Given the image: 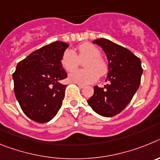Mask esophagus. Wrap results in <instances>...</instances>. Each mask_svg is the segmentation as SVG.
Listing matches in <instances>:
<instances>
[{"label": "esophagus", "mask_w": 160, "mask_h": 160, "mask_svg": "<svg viewBox=\"0 0 160 160\" xmlns=\"http://www.w3.org/2000/svg\"><path fill=\"white\" fill-rule=\"evenodd\" d=\"M78 86L79 88H81V89L84 88L85 87V86H83V85H81V84H78Z\"/></svg>", "instance_id": "34e87169"}]
</instances>
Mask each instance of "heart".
I'll return each mask as SVG.
<instances>
[{
    "label": "heart",
    "mask_w": 160,
    "mask_h": 160,
    "mask_svg": "<svg viewBox=\"0 0 160 160\" xmlns=\"http://www.w3.org/2000/svg\"><path fill=\"white\" fill-rule=\"evenodd\" d=\"M78 55L70 49L63 53L61 63L66 71H70L79 64V59L87 58L85 61V70L72 71L68 76L72 82L81 85H87L96 82L100 76H104L108 72V65L101 58L99 49L89 42L79 45L77 47Z\"/></svg>",
    "instance_id": "obj_1"
}]
</instances>
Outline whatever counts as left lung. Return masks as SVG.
I'll list each match as a JSON object with an SVG mask.
<instances>
[{"label": "left lung", "mask_w": 160, "mask_h": 160, "mask_svg": "<svg viewBox=\"0 0 160 160\" xmlns=\"http://www.w3.org/2000/svg\"><path fill=\"white\" fill-rule=\"evenodd\" d=\"M93 43L101 46L107 54L109 70L107 84L104 87L95 86L87 102L97 114L113 117L123 111L139 87L141 61L129 49L105 38L96 39Z\"/></svg>", "instance_id": "8db88e82"}]
</instances>
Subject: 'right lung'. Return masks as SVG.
Segmentation results:
<instances>
[{
	"label": "right lung",
	"mask_w": 160,
	"mask_h": 160,
	"mask_svg": "<svg viewBox=\"0 0 160 160\" xmlns=\"http://www.w3.org/2000/svg\"><path fill=\"white\" fill-rule=\"evenodd\" d=\"M69 45L54 42L37 49L17 65L14 93L25 115L37 122L52 119L62 107L66 78L61 59Z\"/></svg>",
	"instance_id": "add662e5"
}]
</instances>
